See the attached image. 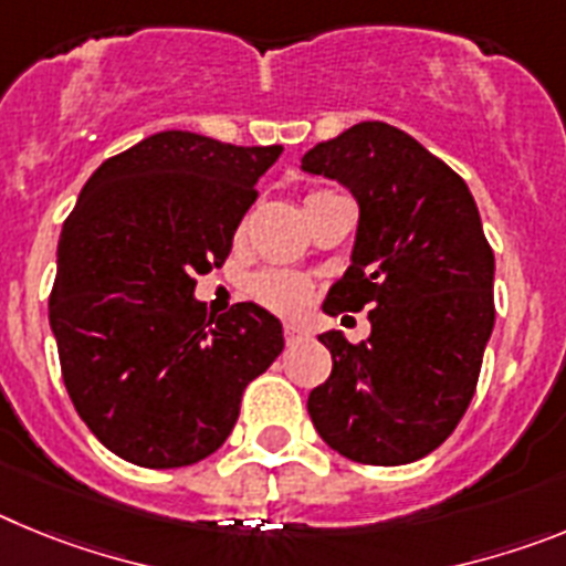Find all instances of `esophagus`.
Returning a JSON list of instances; mask_svg holds the SVG:
<instances>
[{"label": "esophagus", "instance_id": "34e87169", "mask_svg": "<svg viewBox=\"0 0 566 566\" xmlns=\"http://www.w3.org/2000/svg\"><path fill=\"white\" fill-rule=\"evenodd\" d=\"M283 337H286L289 345H294V343H300V339H306L308 332L303 326H294V323H286V326H283Z\"/></svg>", "mask_w": 566, "mask_h": 566}]
</instances>
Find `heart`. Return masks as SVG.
<instances>
[{
    "label": "heart",
    "instance_id": "heart-1",
    "mask_svg": "<svg viewBox=\"0 0 566 566\" xmlns=\"http://www.w3.org/2000/svg\"><path fill=\"white\" fill-rule=\"evenodd\" d=\"M243 227L247 223H240L238 234H243ZM312 280L286 269H269L252 280V297L277 314H300L312 303Z\"/></svg>",
    "mask_w": 566,
    "mask_h": 566
}]
</instances>
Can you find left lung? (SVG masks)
I'll return each instance as SVG.
<instances>
[{"label": "left lung", "instance_id": "obj_1", "mask_svg": "<svg viewBox=\"0 0 566 566\" xmlns=\"http://www.w3.org/2000/svg\"><path fill=\"white\" fill-rule=\"evenodd\" d=\"M303 169L345 184L359 203L352 266L323 308H368L371 319L363 343L319 334L334 365L308 394V417L352 462H417L468 411L496 319L476 201L448 164L385 122L317 144Z\"/></svg>", "mask_w": 566, "mask_h": 566}]
</instances>
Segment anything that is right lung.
I'll return each mask as SVG.
<instances>
[{
    "mask_svg": "<svg viewBox=\"0 0 566 566\" xmlns=\"http://www.w3.org/2000/svg\"><path fill=\"white\" fill-rule=\"evenodd\" d=\"M280 153L167 129L84 184L59 238L50 328L78 417L115 457L153 470L207 459L232 433L243 388L283 352L266 308L212 317L192 297Z\"/></svg>",
    "mask_w": 566,
    "mask_h": 566,
    "instance_id": "right-lung-1",
    "label": "right lung"
}]
</instances>
